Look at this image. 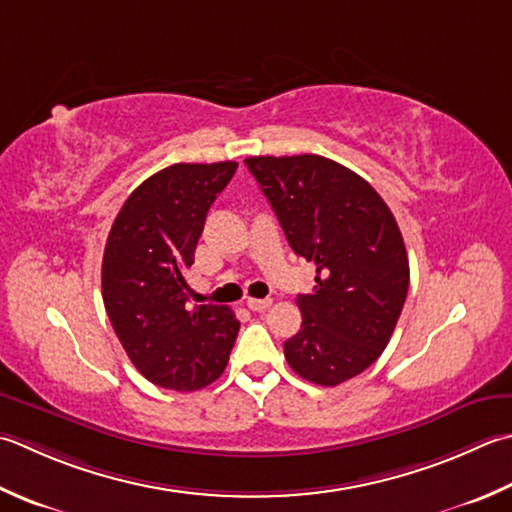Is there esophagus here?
Masks as SVG:
<instances>
[{"instance_id": "obj_1", "label": "esophagus", "mask_w": 512, "mask_h": 512, "mask_svg": "<svg viewBox=\"0 0 512 512\" xmlns=\"http://www.w3.org/2000/svg\"><path fill=\"white\" fill-rule=\"evenodd\" d=\"M270 304H273V299L266 297V299H255V297H248L246 299V306L250 310H255V313H262V310H266Z\"/></svg>"}]
</instances>
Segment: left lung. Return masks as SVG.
Wrapping results in <instances>:
<instances>
[{"label":"left lung","instance_id":"obj_1","mask_svg":"<svg viewBox=\"0 0 512 512\" xmlns=\"http://www.w3.org/2000/svg\"><path fill=\"white\" fill-rule=\"evenodd\" d=\"M290 248L317 268L297 295L302 328L284 342L299 377L337 386L377 362L406 302L410 270L402 233L377 190L322 155L248 157Z\"/></svg>","mask_w":512,"mask_h":512}]
</instances>
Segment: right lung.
I'll use <instances>...</instances> for the list:
<instances>
[{"label": "right lung", "mask_w": 512, "mask_h": 512, "mask_svg": "<svg viewBox=\"0 0 512 512\" xmlns=\"http://www.w3.org/2000/svg\"><path fill=\"white\" fill-rule=\"evenodd\" d=\"M235 162L173 164L128 195L102 262V297L126 355L148 382L199 390L224 373L239 322L228 306H190L186 268L208 208Z\"/></svg>", "instance_id": "add662e5"}]
</instances>
